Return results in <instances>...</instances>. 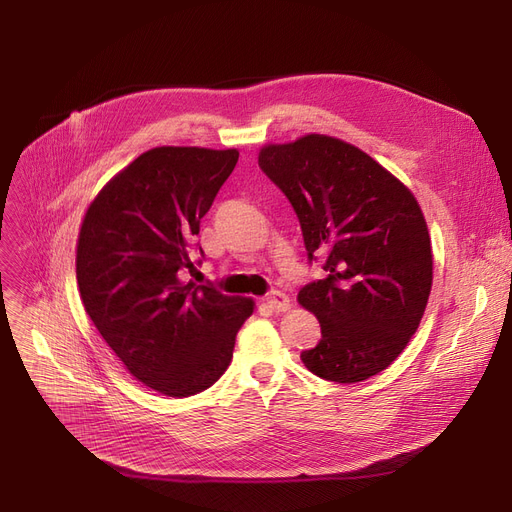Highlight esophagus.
I'll return each instance as SVG.
<instances>
[{
    "label": "esophagus",
    "mask_w": 512,
    "mask_h": 512,
    "mask_svg": "<svg viewBox=\"0 0 512 512\" xmlns=\"http://www.w3.org/2000/svg\"><path fill=\"white\" fill-rule=\"evenodd\" d=\"M265 303H267V307H270V309L276 311V313H280V311H290V307H292V303H290V299H288V294H284L282 290L270 292V297L265 299Z\"/></svg>",
    "instance_id": "obj_1"
}]
</instances>
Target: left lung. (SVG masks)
<instances>
[{
	"instance_id": "obj_1",
	"label": "left lung",
	"mask_w": 512,
	"mask_h": 512,
	"mask_svg": "<svg viewBox=\"0 0 512 512\" xmlns=\"http://www.w3.org/2000/svg\"><path fill=\"white\" fill-rule=\"evenodd\" d=\"M259 166L297 211L309 259L326 257L328 276L297 297L321 326L301 361L338 384L380 373L405 351L432 292V240L411 188L359 147L315 132L263 145Z\"/></svg>"
}]
</instances>
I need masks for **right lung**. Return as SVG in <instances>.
I'll list each match as a JSON object with an SVG mask.
<instances>
[{"label":"right lung","mask_w":512,"mask_h":512,"mask_svg":"<svg viewBox=\"0 0 512 512\" xmlns=\"http://www.w3.org/2000/svg\"><path fill=\"white\" fill-rule=\"evenodd\" d=\"M238 149L155 147L97 193L76 242L80 301L147 388L182 398L222 378L255 301L182 280L191 242Z\"/></svg>","instance_id":"add662e5"}]
</instances>
